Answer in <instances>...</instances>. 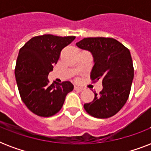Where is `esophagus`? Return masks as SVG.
Listing matches in <instances>:
<instances>
[{
  "instance_id": "34e87169",
  "label": "esophagus",
  "mask_w": 151,
  "mask_h": 151,
  "mask_svg": "<svg viewBox=\"0 0 151 151\" xmlns=\"http://www.w3.org/2000/svg\"><path fill=\"white\" fill-rule=\"evenodd\" d=\"M74 89L77 90V91H78V92H81V91H83V90H84V88H83L78 87V86H75V87H74Z\"/></svg>"
}]
</instances>
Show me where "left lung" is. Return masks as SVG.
Wrapping results in <instances>:
<instances>
[{
    "instance_id": "obj_1",
    "label": "left lung",
    "mask_w": 151,
    "mask_h": 151,
    "mask_svg": "<svg viewBox=\"0 0 151 151\" xmlns=\"http://www.w3.org/2000/svg\"><path fill=\"white\" fill-rule=\"evenodd\" d=\"M76 45L92 53L94 66L90 76L103 83V90L99 96L95 93L92 103H85V110L97 118L112 117L123 107L130 93L134 78L130 52L110 37H88Z\"/></svg>"
}]
</instances>
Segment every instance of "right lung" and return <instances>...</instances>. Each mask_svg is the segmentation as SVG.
I'll return each instance as SVG.
<instances>
[{
    "mask_svg": "<svg viewBox=\"0 0 151 151\" xmlns=\"http://www.w3.org/2000/svg\"><path fill=\"white\" fill-rule=\"evenodd\" d=\"M74 39V36L44 34L32 37L20 48L15 79L22 102L35 114L41 117L55 114L63 105L66 95L73 89L70 81L49 84L48 76L63 48Z\"/></svg>",
    "mask_w": 151,
    "mask_h": 151,
    "instance_id": "obj_1",
    "label": "right lung"
}]
</instances>
